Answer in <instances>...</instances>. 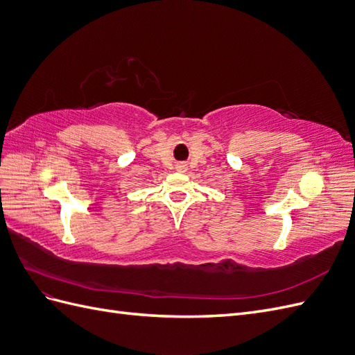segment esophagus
Masks as SVG:
<instances>
[{
    "mask_svg": "<svg viewBox=\"0 0 355 355\" xmlns=\"http://www.w3.org/2000/svg\"><path fill=\"white\" fill-rule=\"evenodd\" d=\"M178 168H179V170H185V168H187V166H185V164H179V166H178Z\"/></svg>",
    "mask_w": 355,
    "mask_h": 355,
    "instance_id": "obj_1",
    "label": "esophagus"
}]
</instances>
